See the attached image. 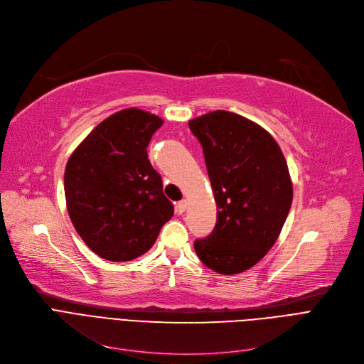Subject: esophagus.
Instances as JSON below:
<instances>
[{
  "label": "esophagus",
  "instance_id": "1",
  "mask_svg": "<svg viewBox=\"0 0 364 364\" xmlns=\"http://www.w3.org/2000/svg\"><path fill=\"white\" fill-rule=\"evenodd\" d=\"M186 207H188V201H186V200H182V201H179V203H178V205H176V211L179 213V215H182V213L186 210Z\"/></svg>",
  "mask_w": 364,
  "mask_h": 364
}]
</instances>
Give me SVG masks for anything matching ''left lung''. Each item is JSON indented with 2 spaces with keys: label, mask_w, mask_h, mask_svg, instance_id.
Listing matches in <instances>:
<instances>
[{
  "label": "left lung",
  "mask_w": 364,
  "mask_h": 364,
  "mask_svg": "<svg viewBox=\"0 0 364 364\" xmlns=\"http://www.w3.org/2000/svg\"><path fill=\"white\" fill-rule=\"evenodd\" d=\"M203 145L218 222L194 242L198 259L220 274L257 264L279 238L292 204V181L274 138L255 122L216 110L188 122Z\"/></svg>",
  "instance_id": "left-lung-1"
}]
</instances>
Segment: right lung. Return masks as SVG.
I'll list each match as a JSON object with an SVG mask.
<instances>
[{
    "label": "right lung",
    "mask_w": 364,
    "mask_h": 364,
    "mask_svg": "<svg viewBox=\"0 0 364 364\" xmlns=\"http://www.w3.org/2000/svg\"><path fill=\"white\" fill-rule=\"evenodd\" d=\"M161 124V117L135 107L120 110L97 124L68 160L69 218L82 241L104 260L139 257L173 216L146 154Z\"/></svg>",
    "instance_id": "1"
}]
</instances>
